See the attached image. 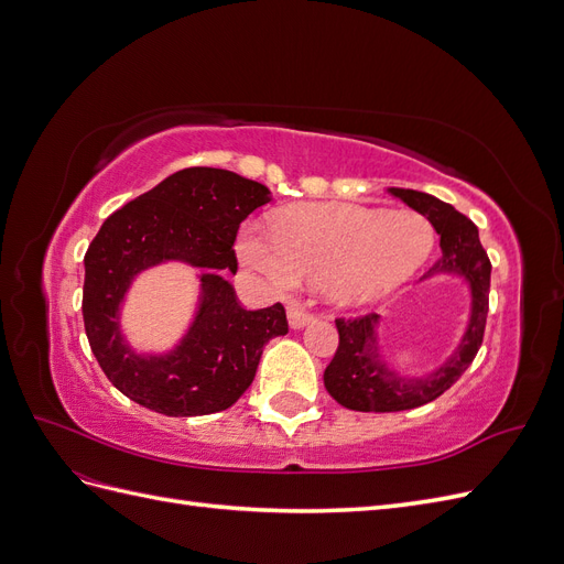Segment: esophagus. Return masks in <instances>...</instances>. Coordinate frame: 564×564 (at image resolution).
<instances>
[{
	"label": "esophagus",
	"mask_w": 564,
	"mask_h": 564,
	"mask_svg": "<svg viewBox=\"0 0 564 564\" xmlns=\"http://www.w3.org/2000/svg\"><path fill=\"white\" fill-rule=\"evenodd\" d=\"M286 317H289V327H292V329H303L305 324H311L315 319L313 313L299 308V305H292V308L286 311Z\"/></svg>",
	"instance_id": "34e87169"
}]
</instances>
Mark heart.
Returning a JSON list of instances; mask_svg holds the SVG:
<instances>
[{
  "mask_svg": "<svg viewBox=\"0 0 564 564\" xmlns=\"http://www.w3.org/2000/svg\"><path fill=\"white\" fill-rule=\"evenodd\" d=\"M272 242L247 228L242 261L282 292L299 282L322 284L340 308H362L400 289L425 263L433 228L412 212L357 204H296L272 220Z\"/></svg>",
  "mask_w": 564,
  "mask_h": 564,
  "instance_id": "b5f03b06",
  "label": "heart"
}]
</instances>
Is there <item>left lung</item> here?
Here are the masks:
<instances>
[{"instance_id": "8db88e82", "label": "left lung", "mask_w": 564, "mask_h": 564, "mask_svg": "<svg viewBox=\"0 0 564 564\" xmlns=\"http://www.w3.org/2000/svg\"><path fill=\"white\" fill-rule=\"evenodd\" d=\"M388 193L433 224L440 235L442 253L423 280L440 272L464 278L470 289V317L449 360L416 379L400 377L383 360L377 334L381 317L377 313L336 319L338 348L329 367L324 369V388L338 404L352 412H404V409H416L440 398L475 360L482 346L489 311L491 263L473 220L429 193L404 191V187H388Z\"/></svg>"}]
</instances>
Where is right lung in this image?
Returning a JSON list of instances; mask_svg holds the SVG:
<instances>
[{
	"label": "right lung",
	"instance_id": "right-lung-1",
	"mask_svg": "<svg viewBox=\"0 0 564 564\" xmlns=\"http://www.w3.org/2000/svg\"><path fill=\"white\" fill-rule=\"evenodd\" d=\"M268 202L263 183L191 166L100 226L84 256V329L100 369L129 400L164 416H204L232 406L251 386L263 346L289 332L286 313L282 303L242 308L224 272H237L240 224ZM166 260L205 270L198 313L169 354H135L118 329V308L132 278Z\"/></svg>",
	"mask_w": 564,
	"mask_h": 564
}]
</instances>
